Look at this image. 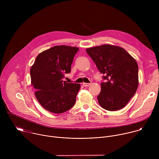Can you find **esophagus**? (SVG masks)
<instances>
[{
    "label": "esophagus",
    "mask_w": 159,
    "mask_h": 159,
    "mask_svg": "<svg viewBox=\"0 0 159 159\" xmlns=\"http://www.w3.org/2000/svg\"><path fill=\"white\" fill-rule=\"evenodd\" d=\"M90 84V83H84V82L82 84V85H83L84 87H87V86H89Z\"/></svg>",
    "instance_id": "1"
}]
</instances>
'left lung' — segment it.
<instances>
[{"label": "left lung", "mask_w": 159, "mask_h": 159, "mask_svg": "<svg viewBox=\"0 0 159 159\" xmlns=\"http://www.w3.org/2000/svg\"><path fill=\"white\" fill-rule=\"evenodd\" d=\"M86 52L106 80L101 84L99 105L111 111L123 108L139 86L137 62L123 48L111 44L89 48Z\"/></svg>", "instance_id": "8db88e82"}]
</instances>
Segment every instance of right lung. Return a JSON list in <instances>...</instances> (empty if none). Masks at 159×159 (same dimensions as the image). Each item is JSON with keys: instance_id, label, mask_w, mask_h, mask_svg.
<instances>
[{"instance_id": "add662e5", "label": "right lung", "mask_w": 159, "mask_h": 159, "mask_svg": "<svg viewBox=\"0 0 159 159\" xmlns=\"http://www.w3.org/2000/svg\"><path fill=\"white\" fill-rule=\"evenodd\" d=\"M77 47L55 46L39 53L31 68V85L35 96L46 110L59 114L72 108L80 88L79 84L63 80L71 71Z\"/></svg>"}]
</instances>
